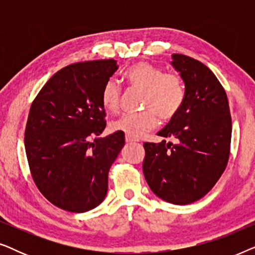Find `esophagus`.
<instances>
[{
    "instance_id": "obj_1",
    "label": "esophagus",
    "mask_w": 255,
    "mask_h": 255,
    "mask_svg": "<svg viewBox=\"0 0 255 255\" xmlns=\"http://www.w3.org/2000/svg\"><path fill=\"white\" fill-rule=\"evenodd\" d=\"M125 141H127V142H137L138 140H135V139H132V138L128 137V135H127V137H125Z\"/></svg>"
}]
</instances>
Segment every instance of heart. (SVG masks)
Masks as SVG:
<instances>
[{"instance_id":"obj_1","label":"heart","mask_w":255,"mask_h":255,"mask_svg":"<svg viewBox=\"0 0 255 255\" xmlns=\"http://www.w3.org/2000/svg\"><path fill=\"white\" fill-rule=\"evenodd\" d=\"M128 85L142 90V109L137 115H124L110 124L111 130L123 132L132 139H139L156 127L158 118L168 121L179 113L186 99V88L180 76L163 73L161 68L148 62H138L125 72ZM101 102L109 113H117L121 106V88L110 79L103 86Z\"/></svg>"}]
</instances>
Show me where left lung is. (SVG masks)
Listing matches in <instances>:
<instances>
[{"instance_id": "obj_1", "label": "left lung", "mask_w": 255, "mask_h": 255, "mask_svg": "<svg viewBox=\"0 0 255 255\" xmlns=\"http://www.w3.org/2000/svg\"><path fill=\"white\" fill-rule=\"evenodd\" d=\"M170 65L183 80L186 99L158 135L176 144L145 142L142 172L156 196L183 205L207 195L222 176L232 122L225 90L207 66L183 54H173Z\"/></svg>"}]
</instances>
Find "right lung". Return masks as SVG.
<instances>
[{
    "label": "right lung",
    "instance_id": "1",
    "mask_svg": "<svg viewBox=\"0 0 255 255\" xmlns=\"http://www.w3.org/2000/svg\"><path fill=\"white\" fill-rule=\"evenodd\" d=\"M118 69L114 59L69 65L48 81L31 104L25 152L41 194L62 210L86 212L106 198L108 173L125 144L106 128L103 86Z\"/></svg>",
    "mask_w": 255,
    "mask_h": 255
}]
</instances>
